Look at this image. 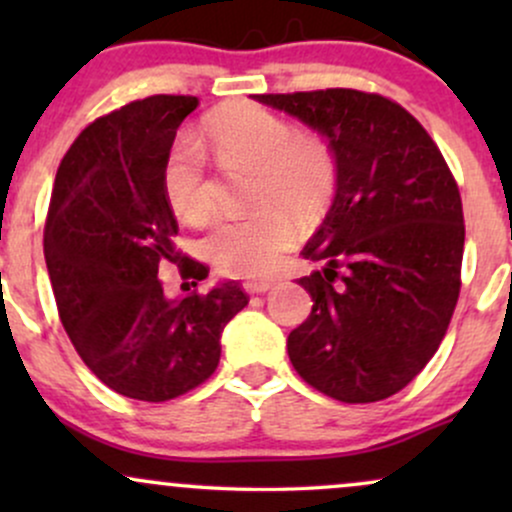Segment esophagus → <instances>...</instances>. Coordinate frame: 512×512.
I'll use <instances>...</instances> for the list:
<instances>
[{
	"label": "esophagus",
	"instance_id": "esophagus-1",
	"mask_svg": "<svg viewBox=\"0 0 512 512\" xmlns=\"http://www.w3.org/2000/svg\"><path fill=\"white\" fill-rule=\"evenodd\" d=\"M272 286H274L272 281H245L243 289L252 293V296H260V293H267Z\"/></svg>",
	"mask_w": 512,
	"mask_h": 512
}]
</instances>
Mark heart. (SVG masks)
Returning <instances> with one entry per match:
<instances>
[{"mask_svg":"<svg viewBox=\"0 0 512 512\" xmlns=\"http://www.w3.org/2000/svg\"><path fill=\"white\" fill-rule=\"evenodd\" d=\"M202 142L221 163L255 170L250 216L221 219L202 238V255L226 276H264L296 240L291 214H320L334 192V158L325 144L252 103L219 108L202 122ZM170 211L187 223L211 214L207 161L195 139L182 137L168 151L161 173Z\"/></svg>","mask_w":512,"mask_h":512,"instance_id":"heart-1","label":"heart"}]
</instances>
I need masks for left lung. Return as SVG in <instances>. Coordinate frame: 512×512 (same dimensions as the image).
I'll list each match as a JSON object with an SVG mask.
<instances>
[{
  "label": "left lung",
  "mask_w": 512,
  "mask_h": 512,
  "mask_svg": "<svg viewBox=\"0 0 512 512\" xmlns=\"http://www.w3.org/2000/svg\"><path fill=\"white\" fill-rule=\"evenodd\" d=\"M257 101L327 139L337 192L301 255L313 310L289 334L308 385L349 404L407 387L436 354L460 296L462 199L436 142L378 93L327 88Z\"/></svg>",
  "instance_id": "1"
}]
</instances>
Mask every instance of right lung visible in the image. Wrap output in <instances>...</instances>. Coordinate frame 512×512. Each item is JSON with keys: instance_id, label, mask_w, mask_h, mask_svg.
<instances>
[{"instance_id": "right-lung-1", "label": "right lung", "mask_w": 512, "mask_h": 512, "mask_svg": "<svg viewBox=\"0 0 512 512\" xmlns=\"http://www.w3.org/2000/svg\"><path fill=\"white\" fill-rule=\"evenodd\" d=\"M195 96H149L98 117L57 168L45 262L60 320L81 361L117 395L168 402L195 390L221 358V332L248 305L238 281L168 298L163 262L207 279L175 250L178 221L161 173Z\"/></svg>"}]
</instances>
